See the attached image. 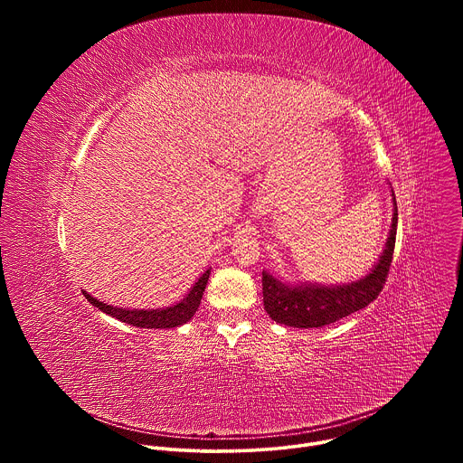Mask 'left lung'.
<instances>
[{"instance_id": "obj_1", "label": "left lung", "mask_w": 463, "mask_h": 463, "mask_svg": "<svg viewBox=\"0 0 463 463\" xmlns=\"http://www.w3.org/2000/svg\"><path fill=\"white\" fill-rule=\"evenodd\" d=\"M392 202L393 214L384 249L364 277L346 284L324 286L317 282H286L263 269L261 289L263 307L268 315L275 322L291 327H322L373 302L386 280L395 245V231H398V205H395L393 190Z\"/></svg>"}]
</instances>
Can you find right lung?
I'll return each instance as SVG.
<instances>
[{
  "label": "right lung",
  "mask_w": 463,
  "mask_h": 463,
  "mask_svg": "<svg viewBox=\"0 0 463 463\" xmlns=\"http://www.w3.org/2000/svg\"><path fill=\"white\" fill-rule=\"evenodd\" d=\"M211 277V269H207L200 279L194 282V286L188 289V293L175 304L166 306V307H157V309H131V307H117L111 304H104L99 298L91 297L86 289L82 291L84 297L95 306L99 307L102 313L118 318L126 324L137 326V327H148V329H168V327H177L186 324L197 311L203 298V291L207 288Z\"/></svg>",
  "instance_id": "obj_1"
}]
</instances>
